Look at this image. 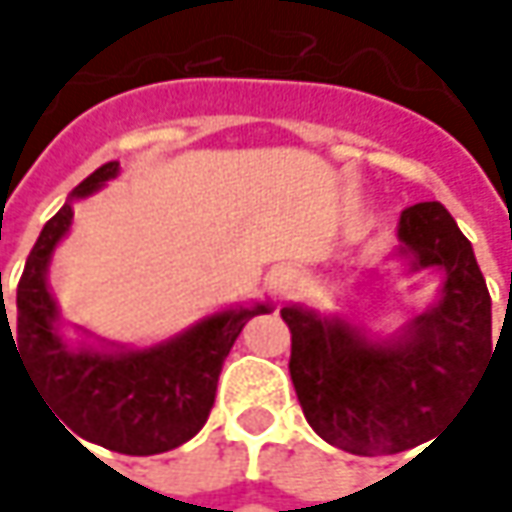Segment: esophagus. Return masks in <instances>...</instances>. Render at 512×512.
Returning <instances> with one entry per match:
<instances>
[{"label":"esophagus","instance_id":"1","mask_svg":"<svg viewBox=\"0 0 512 512\" xmlns=\"http://www.w3.org/2000/svg\"><path fill=\"white\" fill-rule=\"evenodd\" d=\"M290 285H293V276H290L287 270H279V273H276V279H273V290L282 296V293H287V287Z\"/></svg>","mask_w":512,"mask_h":512}]
</instances>
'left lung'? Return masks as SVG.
Returning <instances> with one entry per match:
<instances>
[{
    "instance_id": "1",
    "label": "left lung",
    "mask_w": 512,
    "mask_h": 512,
    "mask_svg": "<svg viewBox=\"0 0 512 512\" xmlns=\"http://www.w3.org/2000/svg\"><path fill=\"white\" fill-rule=\"evenodd\" d=\"M396 259L442 270L436 302L396 333H370L344 313L287 305L290 379L307 424L356 456H393L450 419L493 353L490 293L473 247L442 202L407 207Z\"/></svg>"
}]
</instances>
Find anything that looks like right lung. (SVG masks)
<instances>
[{
  "label": "right lung",
  "instance_id": "right-lung-1",
  "mask_svg": "<svg viewBox=\"0 0 512 512\" xmlns=\"http://www.w3.org/2000/svg\"><path fill=\"white\" fill-rule=\"evenodd\" d=\"M116 176L119 162L93 170L42 227L16 287L13 322H8L2 299L0 353L5 333L13 350L20 347L16 356L59 416L56 422L76 442L85 439L125 456H153L185 444L205 427L230 347L242 327L253 316L267 313L270 305L256 302L216 310L150 347H125L102 339L96 344H68L62 336V313L48 287L50 259L73 225V202L93 196ZM85 336H90L88 330Z\"/></svg>",
  "mask_w": 512,
  "mask_h": 512
}]
</instances>
